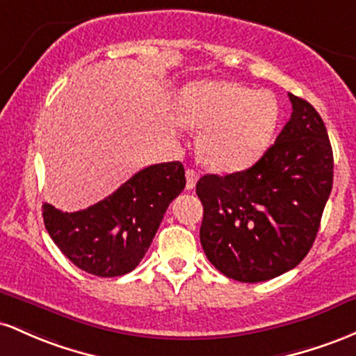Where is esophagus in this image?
I'll return each mask as SVG.
<instances>
[{
    "mask_svg": "<svg viewBox=\"0 0 356 356\" xmlns=\"http://www.w3.org/2000/svg\"><path fill=\"white\" fill-rule=\"evenodd\" d=\"M198 181V173L195 170H186V190H193Z\"/></svg>",
    "mask_w": 356,
    "mask_h": 356,
    "instance_id": "34e87169",
    "label": "esophagus"
}]
</instances>
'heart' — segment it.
Instances as JSON below:
<instances>
[{
    "label": "heart",
    "instance_id": "1",
    "mask_svg": "<svg viewBox=\"0 0 356 356\" xmlns=\"http://www.w3.org/2000/svg\"><path fill=\"white\" fill-rule=\"evenodd\" d=\"M181 124L200 127L198 153L217 171L254 165L269 147L279 121V104L269 90L235 82L197 81L181 87L175 101Z\"/></svg>",
    "mask_w": 356,
    "mask_h": 356
}]
</instances>
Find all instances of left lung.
Returning <instances> with one entry per match:
<instances>
[{"label":"left lung","mask_w":356,"mask_h":356,"mask_svg":"<svg viewBox=\"0 0 356 356\" xmlns=\"http://www.w3.org/2000/svg\"><path fill=\"white\" fill-rule=\"evenodd\" d=\"M293 114L254 166L205 175L200 242L227 277L261 282L294 269L316 238L333 186V149L321 115L289 94Z\"/></svg>","instance_id":"8db88e82"}]
</instances>
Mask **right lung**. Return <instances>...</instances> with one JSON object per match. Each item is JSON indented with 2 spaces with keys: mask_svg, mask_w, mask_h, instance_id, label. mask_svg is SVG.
<instances>
[{
  "mask_svg": "<svg viewBox=\"0 0 356 356\" xmlns=\"http://www.w3.org/2000/svg\"><path fill=\"white\" fill-rule=\"evenodd\" d=\"M185 183L179 161L147 166L86 210L69 213L43 203L45 229L79 269L99 277L127 274L145 257Z\"/></svg>",
  "mask_w": 356,
  "mask_h": 356,
  "instance_id": "right-lung-1",
  "label": "right lung"
}]
</instances>
